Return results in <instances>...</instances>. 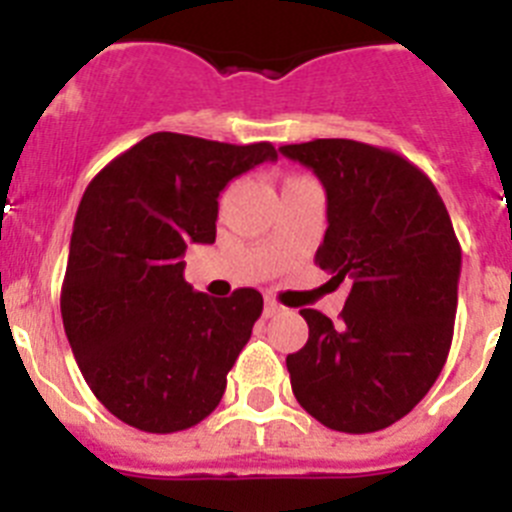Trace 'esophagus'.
<instances>
[{
	"label": "esophagus",
	"mask_w": 512,
	"mask_h": 512,
	"mask_svg": "<svg viewBox=\"0 0 512 512\" xmlns=\"http://www.w3.org/2000/svg\"><path fill=\"white\" fill-rule=\"evenodd\" d=\"M282 310H284V307L279 305L274 297H266V300H264V315H266V318H271V315H277V312H282Z\"/></svg>",
	"instance_id": "1"
}]
</instances>
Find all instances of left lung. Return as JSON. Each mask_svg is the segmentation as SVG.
<instances>
[{
    "mask_svg": "<svg viewBox=\"0 0 512 512\" xmlns=\"http://www.w3.org/2000/svg\"><path fill=\"white\" fill-rule=\"evenodd\" d=\"M279 151L323 182L328 230L315 264L351 284L338 325L300 310L310 336L287 356L292 392L330 431H382L428 395L449 356L461 271L449 210L390 148L318 138Z\"/></svg>",
    "mask_w": 512,
    "mask_h": 512,
    "instance_id": "1",
    "label": "left lung"
}]
</instances>
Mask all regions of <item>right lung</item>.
Returning <instances> with one entry per match:
<instances>
[{"label": "right lung", "instance_id": "obj_1", "mask_svg": "<svg viewBox=\"0 0 512 512\" xmlns=\"http://www.w3.org/2000/svg\"><path fill=\"white\" fill-rule=\"evenodd\" d=\"M274 158L266 140L233 146L153 133L89 182L61 318L89 390L122 423L187 431L223 400L264 297L251 287L223 300L192 292L182 259L192 243L215 241L225 184Z\"/></svg>", "mask_w": 512, "mask_h": 512}]
</instances>
